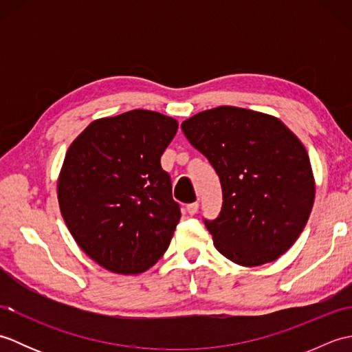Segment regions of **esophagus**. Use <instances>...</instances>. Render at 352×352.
Returning <instances> with one entry per match:
<instances>
[{
	"mask_svg": "<svg viewBox=\"0 0 352 352\" xmlns=\"http://www.w3.org/2000/svg\"><path fill=\"white\" fill-rule=\"evenodd\" d=\"M198 208H199L198 203H190V204L186 206V210H188L189 214H195L198 212Z\"/></svg>",
	"mask_w": 352,
	"mask_h": 352,
	"instance_id": "obj_1",
	"label": "esophagus"
}]
</instances>
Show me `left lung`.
Returning <instances> with one entry per match:
<instances>
[{"instance_id":"left-lung-1","label":"left lung","mask_w":352,"mask_h":352,"mask_svg":"<svg viewBox=\"0 0 352 352\" xmlns=\"http://www.w3.org/2000/svg\"><path fill=\"white\" fill-rule=\"evenodd\" d=\"M182 130L221 180V212L204 219L216 250L242 266L283 256L302 233L315 201L300 139L280 119L231 106L201 111Z\"/></svg>"}]
</instances>
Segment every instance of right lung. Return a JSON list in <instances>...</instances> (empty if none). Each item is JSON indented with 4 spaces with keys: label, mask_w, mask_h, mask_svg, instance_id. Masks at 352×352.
Listing matches in <instances>:
<instances>
[{
    "label": "right lung",
    "mask_w": 352,
    "mask_h": 352,
    "mask_svg": "<svg viewBox=\"0 0 352 352\" xmlns=\"http://www.w3.org/2000/svg\"><path fill=\"white\" fill-rule=\"evenodd\" d=\"M177 130L169 116L130 110L92 122L66 153L62 216L80 248L111 272H144L168 250L182 212L160 157Z\"/></svg>",
    "instance_id": "add662e5"
}]
</instances>
